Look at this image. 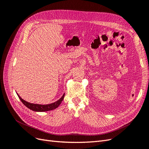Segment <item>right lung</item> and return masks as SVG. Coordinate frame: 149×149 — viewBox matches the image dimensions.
<instances>
[{
	"mask_svg": "<svg viewBox=\"0 0 149 149\" xmlns=\"http://www.w3.org/2000/svg\"><path fill=\"white\" fill-rule=\"evenodd\" d=\"M17 96H19V99L22 102V103H23L26 107H28L29 109L35 112H45V111H49L55 109L59 106L60 104L61 103L62 101L63 100L64 97H65V94H63V95L62 96V97L60 99V100H58L55 102L49 104H38L30 103L24 100L23 99H22L18 94H17Z\"/></svg>",
	"mask_w": 149,
	"mask_h": 149,
	"instance_id": "1",
	"label": "right lung"
}]
</instances>
